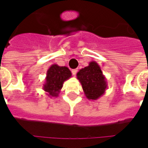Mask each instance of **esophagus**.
<instances>
[{
  "instance_id": "esophagus-1",
  "label": "esophagus",
  "mask_w": 148,
  "mask_h": 148,
  "mask_svg": "<svg viewBox=\"0 0 148 148\" xmlns=\"http://www.w3.org/2000/svg\"><path fill=\"white\" fill-rule=\"evenodd\" d=\"M77 71H78V69H72V74H73L74 76H76V72H77Z\"/></svg>"
}]
</instances>
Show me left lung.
Returning a JSON list of instances; mask_svg holds the SVG:
<instances>
[{
    "label": "left lung",
    "instance_id": "obj_1",
    "mask_svg": "<svg viewBox=\"0 0 148 148\" xmlns=\"http://www.w3.org/2000/svg\"><path fill=\"white\" fill-rule=\"evenodd\" d=\"M76 76L82 85L86 97L90 100L99 99L108 88L105 76L96 61H91L88 66L80 69Z\"/></svg>",
    "mask_w": 148,
    "mask_h": 148
}]
</instances>
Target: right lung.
<instances>
[{"label": "right lung", "instance_id": "obj_1", "mask_svg": "<svg viewBox=\"0 0 148 148\" xmlns=\"http://www.w3.org/2000/svg\"><path fill=\"white\" fill-rule=\"evenodd\" d=\"M72 77V72L65 66L52 64L47 71L43 89L49 97H57L64 81Z\"/></svg>", "mask_w": 148, "mask_h": 148}]
</instances>
